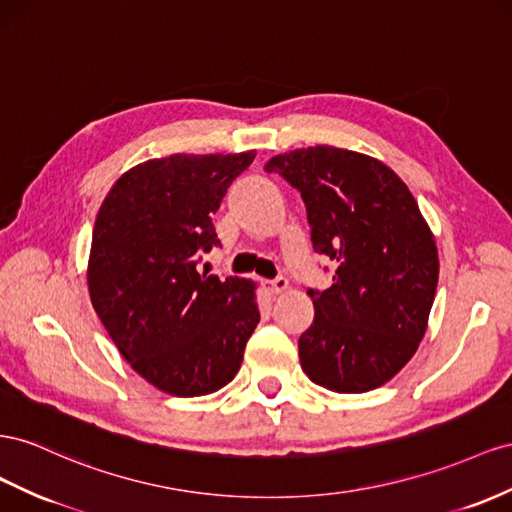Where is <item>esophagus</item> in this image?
Wrapping results in <instances>:
<instances>
[{
  "instance_id": "34e87169",
  "label": "esophagus",
  "mask_w": 512,
  "mask_h": 512,
  "mask_svg": "<svg viewBox=\"0 0 512 512\" xmlns=\"http://www.w3.org/2000/svg\"><path fill=\"white\" fill-rule=\"evenodd\" d=\"M265 288L269 290L271 295H280V293H284V290L288 288V280L275 278V280H271V282H265Z\"/></svg>"
}]
</instances>
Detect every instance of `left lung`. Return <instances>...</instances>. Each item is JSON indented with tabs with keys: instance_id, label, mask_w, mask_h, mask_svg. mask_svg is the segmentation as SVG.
Returning a JSON list of instances; mask_svg holds the SVG:
<instances>
[{
	"instance_id": "8db88e82",
	"label": "left lung",
	"mask_w": 512,
	"mask_h": 512,
	"mask_svg": "<svg viewBox=\"0 0 512 512\" xmlns=\"http://www.w3.org/2000/svg\"><path fill=\"white\" fill-rule=\"evenodd\" d=\"M265 170L301 193L314 252L336 267L327 290H308L314 321L299 338L303 372L338 394L381 388L418 351L439 280L416 198L383 161L347 148H297Z\"/></svg>"
}]
</instances>
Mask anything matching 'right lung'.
I'll list each match as a JSON object with an SVG mask.
<instances>
[{"label": "right lung", "instance_id": "add662e5", "mask_svg": "<svg viewBox=\"0 0 512 512\" xmlns=\"http://www.w3.org/2000/svg\"><path fill=\"white\" fill-rule=\"evenodd\" d=\"M256 150L176 153L124 172L92 230L88 290L109 338L157 390L191 398L237 375L260 321L256 284L198 271L213 215Z\"/></svg>", "mask_w": 512, "mask_h": 512}]
</instances>
